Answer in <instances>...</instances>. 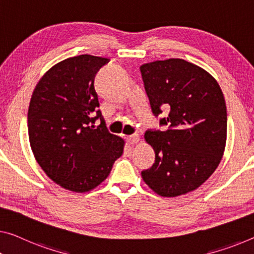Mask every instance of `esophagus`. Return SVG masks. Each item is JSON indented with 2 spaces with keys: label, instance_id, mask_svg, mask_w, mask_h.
Segmentation results:
<instances>
[{
  "label": "esophagus",
  "instance_id": "1",
  "mask_svg": "<svg viewBox=\"0 0 254 254\" xmlns=\"http://www.w3.org/2000/svg\"><path fill=\"white\" fill-rule=\"evenodd\" d=\"M140 139V136L138 134H132L127 137V140L129 144H137Z\"/></svg>",
  "mask_w": 254,
  "mask_h": 254
}]
</instances>
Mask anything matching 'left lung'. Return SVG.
Masks as SVG:
<instances>
[{"instance_id":"1","label":"left lung","mask_w":254,"mask_h":254,"mask_svg":"<svg viewBox=\"0 0 254 254\" xmlns=\"http://www.w3.org/2000/svg\"><path fill=\"white\" fill-rule=\"evenodd\" d=\"M144 87L155 117L166 130L149 129L144 138L155 152L145 184L161 196L196 190L219 165L227 136V110L217 80L183 59L140 65Z\"/></svg>"}]
</instances>
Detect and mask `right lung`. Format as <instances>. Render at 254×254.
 <instances>
[{
    "mask_svg": "<svg viewBox=\"0 0 254 254\" xmlns=\"http://www.w3.org/2000/svg\"><path fill=\"white\" fill-rule=\"evenodd\" d=\"M109 61L81 54L59 62L41 78L29 103L34 157L54 183L72 192L100 185L124 152V139L105 126L94 87L97 71Z\"/></svg>",
    "mask_w": 254,
    "mask_h": 254,
    "instance_id": "add662e5",
    "label": "right lung"
}]
</instances>
